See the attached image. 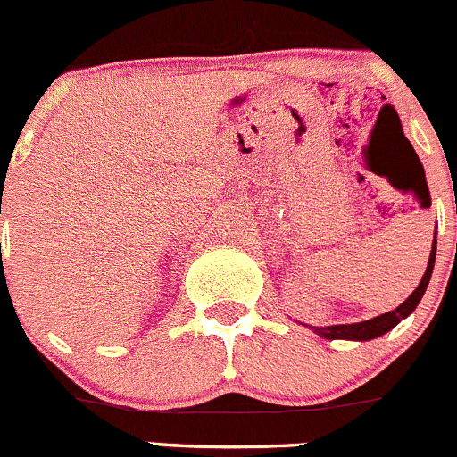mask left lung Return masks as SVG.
I'll list each match as a JSON object with an SVG mask.
<instances>
[{
	"label": "left lung",
	"mask_w": 457,
	"mask_h": 457,
	"mask_svg": "<svg viewBox=\"0 0 457 457\" xmlns=\"http://www.w3.org/2000/svg\"><path fill=\"white\" fill-rule=\"evenodd\" d=\"M434 262H436V238L434 245H431V253H429V262H427L425 276H422L420 285L416 287V291L403 302L401 306H396L394 311H387V313L372 317V320L366 321H357V324H335V326H324V328H317V326H311L320 337L324 339H353V342H368V339H377L381 335H386L387 330H392L394 326L398 324L401 320H405L411 311L419 306V302L425 295L427 285L431 280V271H434Z\"/></svg>",
	"instance_id": "obj_1"
}]
</instances>
